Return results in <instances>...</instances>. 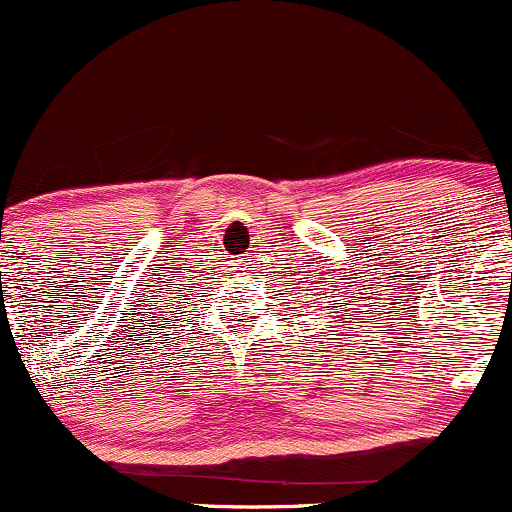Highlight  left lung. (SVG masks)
<instances>
[{"mask_svg": "<svg viewBox=\"0 0 512 512\" xmlns=\"http://www.w3.org/2000/svg\"><path fill=\"white\" fill-rule=\"evenodd\" d=\"M313 308H315V305H313ZM330 308H332V305H330ZM334 308H339V305H334Z\"/></svg>", "mask_w": 512, "mask_h": 512, "instance_id": "obj_1", "label": "left lung"}]
</instances>
